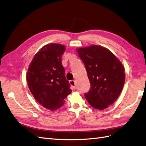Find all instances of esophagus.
<instances>
[{
	"label": "esophagus",
	"mask_w": 146,
	"mask_h": 146,
	"mask_svg": "<svg viewBox=\"0 0 146 146\" xmlns=\"http://www.w3.org/2000/svg\"><path fill=\"white\" fill-rule=\"evenodd\" d=\"M70 84L74 88H76V83H75V81H74V80L70 81Z\"/></svg>",
	"instance_id": "obj_1"
}]
</instances>
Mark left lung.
<instances>
[{
  "instance_id": "8db88e82",
  "label": "left lung",
  "mask_w": 146,
  "mask_h": 146,
  "mask_svg": "<svg viewBox=\"0 0 146 146\" xmlns=\"http://www.w3.org/2000/svg\"><path fill=\"white\" fill-rule=\"evenodd\" d=\"M76 51L86 67L91 88L84 94L93 108L103 110L109 107L123 90L124 67L116 55L101 45L81 47Z\"/></svg>"
}]
</instances>
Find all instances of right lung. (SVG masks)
Returning <instances> with one entry per match:
<instances>
[{"mask_svg": "<svg viewBox=\"0 0 146 146\" xmlns=\"http://www.w3.org/2000/svg\"><path fill=\"white\" fill-rule=\"evenodd\" d=\"M65 46L49 43L37 52L29 65L27 81L35 100L50 111L59 109L72 93L65 76L62 56Z\"/></svg>", "mask_w": 146, "mask_h": 146, "instance_id": "add662e5", "label": "right lung"}]
</instances>
